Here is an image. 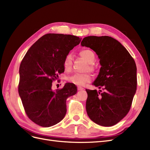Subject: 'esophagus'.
<instances>
[{
  "label": "esophagus",
  "mask_w": 150,
  "mask_h": 150,
  "mask_svg": "<svg viewBox=\"0 0 150 150\" xmlns=\"http://www.w3.org/2000/svg\"><path fill=\"white\" fill-rule=\"evenodd\" d=\"M83 89H84L83 88H82V87H81V86H78V91H82Z\"/></svg>",
  "instance_id": "34e87169"
}]
</instances>
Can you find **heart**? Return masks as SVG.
<instances>
[{
	"mask_svg": "<svg viewBox=\"0 0 150 150\" xmlns=\"http://www.w3.org/2000/svg\"><path fill=\"white\" fill-rule=\"evenodd\" d=\"M79 55L89 63H93L95 59L94 53L90 49H85L80 51ZM72 61L71 54H67L65 57L64 61H63V67L66 71L71 70L72 67ZM89 69L91 70L93 69L91 66H89ZM91 77L89 74H75L69 76L67 78V81L69 83H73L78 86H84L87 83L89 82Z\"/></svg>",
	"mask_w": 150,
	"mask_h": 150,
	"instance_id": "b5f03b06",
	"label": "heart"
}]
</instances>
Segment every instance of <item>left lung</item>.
<instances>
[{"mask_svg":"<svg viewBox=\"0 0 150 150\" xmlns=\"http://www.w3.org/2000/svg\"><path fill=\"white\" fill-rule=\"evenodd\" d=\"M96 52L101 66L93 83L104 92L86 89L89 118L103 126L117 124L129 112L137 91V66L122 45L109 36H88L81 43Z\"/></svg>","mask_w":150,"mask_h":150,"instance_id":"left-lung-1","label":"left lung"}]
</instances>
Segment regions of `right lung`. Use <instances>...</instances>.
Wrapping results in <instances>:
<instances>
[{"label": "right lung", "instance_id": "add662e5", "mask_svg": "<svg viewBox=\"0 0 150 150\" xmlns=\"http://www.w3.org/2000/svg\"><path fill=\"white\" fill-rule=\"evenodd\" d=\"M81 40L79 37L47 34L39 39L22 59L18 91L29 118L42 127L57 124L67 111L66 99L77 93L73 83L52 89V81L64 72L63 61Z\"/></svg>", "mask_w": 150, "mask_h": 150}]
</instances>
